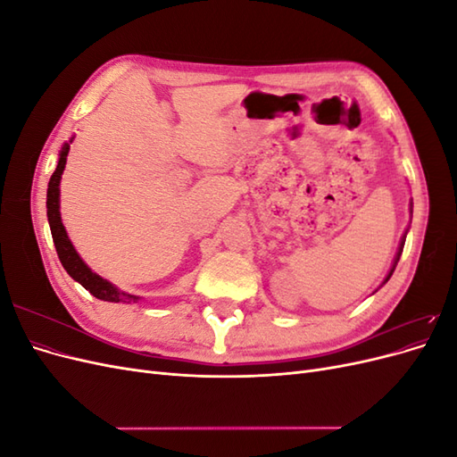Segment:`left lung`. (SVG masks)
<instances>
[{
	"mask_svg": "<svg viewBox=\"0 0 457 457\" xmlns=\"http://www.w3.org/2000/svg\"><path fill=\"white\" fill-rule=\"evenodd\" d=\"M411 207H413V204H410V213H411ZM406 234H408V228H406V232H404V237H403V240H400V245H398V252H396V255H395V261H393V267H391V270H389V274L385 276V280H383V284H386L389 282V278L393 276V272H395V267H396V262H398V259H400V253H403V247H404V242H406ZM381 284V286H383Z\"/></svg>",
	"mask_w": 457,
	"mask_h": 457,
	"instance_id": "1",
	"label": "left lung"
}]
</instances>
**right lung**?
<instances>
[{
  "label": "right lung",
  "mask_w": 457,
  "mask_h": 457,
  "mask_svg": "<svg viewBox=\"0 0 457 457\" xmlns=\"http://www.w3.org/2000/svg\"><path fill=\"white\" fill-rule=\"evenodd\" d=\"M72 141H74V137L71 141L62 145L57 170H54V173L51 175L49 185H47V220L51 227L54 247H57V255L62 262L64 270L71 274L78 284L84 286L87 292L91 295H95L96 299L110 301V303H139L141 301L139 295L121 292V289H118L112 282H108L103 278V276L93 272L86 265V261L81 259L79 253L76 252V247L72 245L71 238H68V232L62 225V219H61V177L64 171L66 156H68V150H71Z\"/></svg>",
  "instance_id": "right-lung-1"
}]
</instances>
